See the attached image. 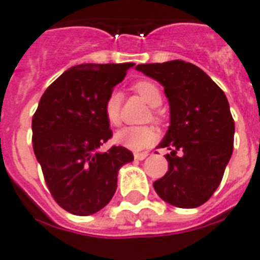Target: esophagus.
Returning a JSON list of instances; mask_svg holds the SVG:
<instances>
[{
  "mask_svg": "<svg viewBox=\"0 0 260 260\" xmlns=\"http://www.w3.org/2000/svg\"><path fill=\"white\" fill-rule=\"evenodd\" d=\"M147 157V153H134V158L138 159V161H142Z\"/></svg>",
  "mask_w": 260,
  "mask_h": 260,
  "instance_id": "esophagus-1",
  "label": "esophagus"
}]
</instances>
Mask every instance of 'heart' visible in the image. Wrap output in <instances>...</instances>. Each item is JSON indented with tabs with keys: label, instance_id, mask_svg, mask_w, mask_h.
I'll list each match as a JSON object with an SVG mask.
<instances>
[{
	"label": "heart",
	"instance_id": "heart-1",
	"mask_svg": "<svg viewBox=\"0 0 260 260\" xmlns=\"http://www.w3.org/2000/svg\"><path fill=\"white\" fill-rule=\"evenodd\" d=\"M133 88L150 107H158L162 103V92L159 87L151 80H140L133 86ZM120 107H122V96L118 91H111L106 98L103 106L105 117L111 126H119L122 122ZM151 119H159L155 109L151 111ZM157 138L158 134L151 126H128L115 134V142L130 150H143L146 147H150L151 145H154Z\"/></svg>",
	"mask_w": 260,
	"mask_h": 260
}]
</instances>
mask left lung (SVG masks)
<instances>
[{"label":"left lung","mask_w":260,"mask_h":260,"mask_svg":"<svg viewBox=\"0 0 260 260\" xmlns=\"http://www.w3.org/2000/svg\"><path fill=\"white\" fill-rule=\"evenodd\" d=\"M136 70L162 84L170 106L169 130L158 145L170 150L169 166L153 184L155 192L178 208L200 207L220 185L234 150L235 122L225 94L203 70L182 60L138 64Z\"/></svg>","instance_id":"left-lung-1"}]
</instances>
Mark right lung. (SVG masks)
Instances as JSON below:
<instances>
[{"instance_id": "right-lung-1", "label": "right lung", "mask_w": 260, "mask_h": 260, "mask_svg": "<svg viewBox=\"0 0 260 260\" xmlns=\"http://www.w3.org/2000/svg\"><path fill=\"white\" fill-rule=\"evenodd\" d=\"M134 63L80 64L60 75L32 118V142L52 197L67 212L88 216L109 204L118 170L134 157L123 146L98 150L113 137L107 95Z\"/></svg>"}]
</instances>
